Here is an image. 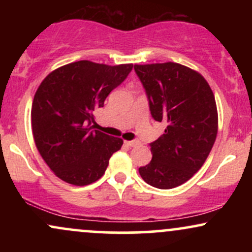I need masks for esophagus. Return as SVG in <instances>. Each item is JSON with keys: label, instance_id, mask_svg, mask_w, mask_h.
I'll list each match as a JSON object with an SVG mask.
<instances>
[{"label": "esophagus", "instance_id": "obj_1", "mask_svg": "<svg viewBox=\"0 0 252 252\" xmlns=\"http://www.w3.org/2000/svg\"><path fill=\"white\" fill-rule=\"evenodd\" d=\"M124 143H126L128 147H135L138 144V141H126Z\"/></svg>", "mask_w": 252, "mask_h": 252}]
</instances>
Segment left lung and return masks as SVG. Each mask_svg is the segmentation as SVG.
Returning <instances> with one entry per match:
<instances>
[{"label": "left lung", "instance_id": "left-lung-1", "mask_svg": "<svg viewBox=\"0 0 252 252\" xmlns=\"http://www.w3.org/2000/svg\"><path fill=\"white\" fill-rule=\"evenodd\" d=\"M155 121L168 123L150 143L152 161L138 172L160 189L185 184L206 161L218 132L212 90L199 72L176 63L135 65Z\"/></svg>", "mask_w": 252, "mask_h": 252}]
</instances>
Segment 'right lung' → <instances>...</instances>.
<instances>
[{
  "instance_id": "1",
  "label": "right lung",
  "mask_w": 252,
  "mask_h": 252,
  "mask_svg": "<svg viewBox=\"0 0 252 252\" xmlns=\"http://www.w3.org/2000/svg\"><path fill=\"white\" fill-rule=\"evenodd\" d=\"M132 63L110 66L89 60L52 71L32 105V131L40 155L58 178L74 186L97 181L123 140L94 130V112L124 82Z\"/></svg>"
}]
</instances>
